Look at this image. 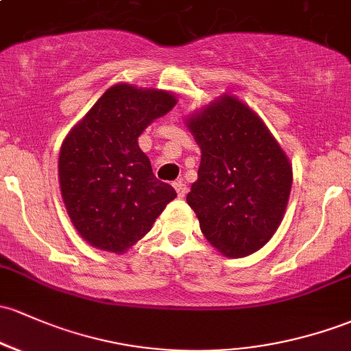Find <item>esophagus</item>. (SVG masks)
<instances>
[{"label":"esophagus","instance_id":"34e87169","mask_svg":"<svg viewBox=\"0 0 351 351\" xmlns=\"http://www.w3.org/2000/svg\"><path fill=\"white\" fill-rule=\"evenodd\" d=\"M174 189H176L177 195H179V197H186L187 186L182 182V180H177V182H174Z\"/></svg>","mask_w":351,"mask_h":351}]
</instances>
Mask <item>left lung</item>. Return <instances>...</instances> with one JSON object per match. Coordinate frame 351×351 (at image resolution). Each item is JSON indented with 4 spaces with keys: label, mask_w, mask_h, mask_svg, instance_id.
I'll return each mask as SVG.
<instances>
[{
    "label": "left lung",
    "mask_w": 351,
    "mask_h": 351,
    "mask_svg": "<svg viewBox=\"0 0 351 351\" xmlns=\"http://www.w3.org/2000/svg\"><path fill=\"white\" fill-rule=\"evenodd\" d=\"M186 123L201 147L187 204L202 234L228 258L261 250L285 216L293 184L289 159L265 122L236 97H221Z\"/></svg>",
    "instance_id": "8db88e82"
}]
</instances>
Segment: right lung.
<instances>
[{"label": "right lung", "instance_id": "right-lung-1", "mask_svg": "<svg viewBox=\"0 0 351 351\" xmlns=\"http://www.w3.org/2000/svg\"><path fill=\"white\" fill-rule=\"evenodd\" d=\"M176 104L165 90L114 85L63 141L60 191L75 229L93 247L122 254L177 197L154 176L137 142Z\"/></svg>", "mask_w": 351, "mask_h": 351}]
</instances>
